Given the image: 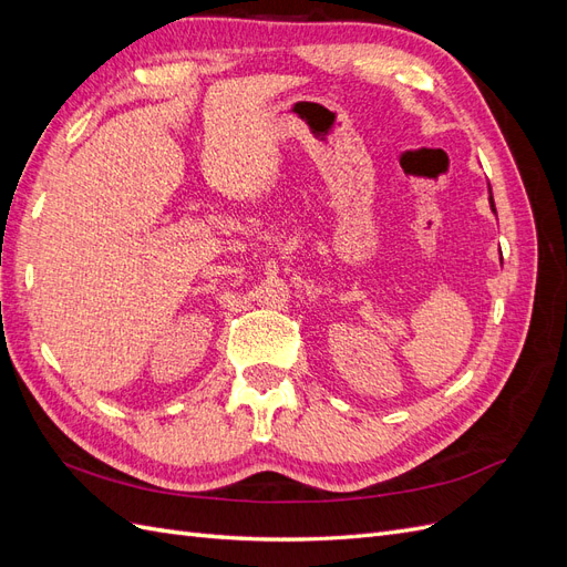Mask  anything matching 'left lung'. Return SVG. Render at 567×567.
Instances as JSON below:
<instances>
[{"instance_id": "left-lung-1", "label": "left lung", "mask_w": 567, "mask_h": 567, "mask_svg": "<svg viewBox=\"0 0 567 567\" xmlns=\"http://www.w3.org/2000/svg\"><path fill=\"white\" fill-rule=\"evenodd\" d=\"M487 192H489V208H492V213L496 215V208H494V196H492V186H489V182H487Z\"/></svg>"}]
</instances>
